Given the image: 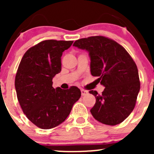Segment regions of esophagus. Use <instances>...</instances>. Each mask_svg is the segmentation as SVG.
<instances>
[{
  "label": "esophagus",
  "instance_id": "34e87169",
  "mask_svg": "<svg viewBox=\"0 0 154 154\" xmlns=\"http://www.w3.org/2000/svg\"><path fill=\"white\" fill-rule=\"evenodd\" d=\"M88 92L87 91H85V90H81V94L83 96V95H85L86 94H88Z\"/></svg>",
  "mask_w": 154,
  "mask_h": 154
}]
</instances>
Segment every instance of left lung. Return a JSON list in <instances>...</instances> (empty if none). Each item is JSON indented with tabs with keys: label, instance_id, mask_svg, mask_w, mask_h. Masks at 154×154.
<instances>
[{
	"label": "left lung",
	"instance_id": "8db88e82",
	"mask_svg": "<svg viewBox=\"0 0 154 154\" xmlns=\"http://www.w3.org/2000/svg\"><path fill=\"white\" fill-rule=\"evenodd\" d=\"M73 45L88 51L91 75L105 87L101 95L89 91L96 99L92 115L104 125L122 122L135 108L140 88L135 61L124 47L103 36L79 39Z\"/></svg>",
	"mask_w": 154,
	"mask_h": 154
}]
</instances>
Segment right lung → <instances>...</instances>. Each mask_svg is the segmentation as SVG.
<instances>
[{"instance_id": "add662e5", "label": "right lung", "mask_w": 154, "mask_h": 154, "mask_svg": "<svg viewBox=\"0 0 154 154\" xmlns=\"http://www.w3.org/2000/svg\"><path fill=\"white\" fill-rule=\"evenodd\" d=\"M73 41L47 40L26 51L15 77L17 98L26 117L48 130L65 121L81 96L75 86L53 88V78L61 70V56Z\"/></svg>"}]
</instances>
